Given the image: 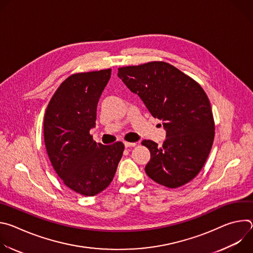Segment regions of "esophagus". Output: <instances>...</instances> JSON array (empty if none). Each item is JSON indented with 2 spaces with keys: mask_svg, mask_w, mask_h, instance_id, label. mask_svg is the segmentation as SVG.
<instances>
[{
  "mask_svg": "<svg viewBox=\"0 0 253 253\" xmlns=\"http://www.w3.org/2000/svg\"><path fill=\"white\" fill-rule=\"evenodd\" d=\"M136 145V143L134 142H124V146L126 148H129V147H134Z\"/></svg>",
  "mask_w": 253,
  "mask_h": 253,
  "instance_id": "esophagus-1",
  "label": "esophagus"
}]
</instances>
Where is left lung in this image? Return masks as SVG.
Returning <instances> with one entry per match:
<instances>
[{
	"instance_id": "8db88e82",
	"label": "left lung",
	"mask_w": 253,
	"mask_h": 253,
	"mask_svg": "<svg viewBox=\"0 0 253 253\" xmlns=\"http://www.w3.org/2000/svg\"><path fill=\"white\" fill-rule=\"evenodd\" d=\"M118 77L162 121V146L143 140L151 154L146 174L168 188L182 186L202 169L213 144L214 120L207 95L192 78L165 62L118 69Z\"/></svg>"
}]
</instances>
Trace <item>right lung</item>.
<instances>
[{"label":"right lung","instance_id":"obj_1","mask_svg":"<svg viewBox=\"0 0 253 253\" xmlns=\"http://www.w3.org/2000/svg\"><path fill=\"white\" fill-rule=\"evenodd\" d=\"M110 77L111 69L71 75L57 89L45 113L44 139L53 168L66 186L85 196L109 186L124 151L122 142L103 145L90 135Z\"/></svg>","mask_w":253,"mask_h":253}]
</instances>
